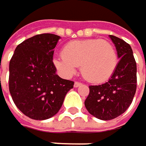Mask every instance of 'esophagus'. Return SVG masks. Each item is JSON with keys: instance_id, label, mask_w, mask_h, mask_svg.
I'll use <instances>...</instances> for the list:
<instances>
[{"instance_id": "esophagus-1", "label": "esophagus", "mask_w": 146, "mask_h": 146, "mask_svg": "<svg viewBox=\"0 0 146 146\" xmlns=\"http://www.w3.org/2000/svg\"><path fill=\"white\" fill-rule=\"evenodd\" d=\"M80 85H82V84H81L80 82H78V81H76V82L74 83V87H76V88H77V87H79Z\"/></svg>"}]
</instances>
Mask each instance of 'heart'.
<instances>
[{"instance_id":"heart-1","label":"heart","mask_w":146,"mask_h":146,"mask_svg":"<svg viewBox=\"0 0 146 146\" xmlns=\"http://www.w3.org/2000/svg\"><path fill=\"white\" fill-rule=\"evenodd\" d=\"M65 77H71L81 65V73L90 83H103L113 75L118 64L115 47L101 39L76 40L66 44L62 53L53 60Z\"/></svg>"}]
</instances>
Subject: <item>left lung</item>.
<instances>
[{
    "instance_id": "1",
    "label": "left lung",
    "mask_w": 146,
    "mask_h": 146,
    "mask_svg": "<svg viewBox=\"0 0 146 146\" xmlns=\"http://www.w3.org/2000/svg\"><path fill=\"white\" fill-rule=\"evenodd\" d=\"M115 45L119 63L110 80L100 85H90L84 101L88 111L102 120L117 118L131 104L136 91V62L131 46L124 40L110 35Z\"/></svg>"
}]
</instances>
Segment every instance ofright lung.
Wrapping results in <instances>:
<instances>
[{
	"label": "right lung",
	"instance_id": "1",
	"mask_svg": "<svg viewBox=\"0 0 146 146\" xmlns=\"http://www.w3.org/2000/svg\"><path fill=\"white\" fill-rule=\"evenodd\" d=\"M60 36L36 35L17 46L9 64V90L16 106L27 117L43 120L59 111L74 82L56 73L52 57Z\"/></svg>",
	"mask_w": 146,
	"mask_h": 146
}]
</instances>
